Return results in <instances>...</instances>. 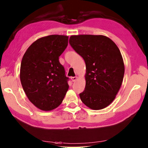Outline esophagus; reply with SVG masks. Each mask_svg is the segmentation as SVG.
Instances as JSON below:
<instances>
[{
  "label": "esophagus",
  "mask_w": 148,
  "mask_h": 148,
  "mask_svg": "<svg viewBox=\"0 0 148 148\" xmlns=\"http://www.w3.org/2000/svg\"><path fill=\"white\" fill-rule=\"evenodd\" d=\"M77 77H76V76H75V77H71V80H72V82H75V81H76V80L77 79Z\"/></svg>",
  "instance_id": "esophagus-1"
}]
</instances>
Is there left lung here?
Instances as JSON below:
<instances>
[{
  "label": "left lung",
  "mask_w": 148,
  "mask_h": 148,
  "mask_svg": "<svg viewBox=\"0 0 148 148\" xmlns=\"http://www.w3.org/2000/svg\"><path fill=\"white\" fill-rule=\"evenodd\" d=\"M69 43L86 65L85 90L79 94L85 106L100 110L111 104L120 90L124 64L116 45L106 36H72Z\"/></svg>",
  "instance_id": "obj_1"
}]
</instances>
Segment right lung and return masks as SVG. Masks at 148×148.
I'll use <instances>...</instances> for the list:
<instances>
[{"label":"right lung","mask_w":148,"mask_h":148,"mask_svg":"<svg viewBox=\"0 0 148 148\" xmlns=\"http://www.w3.org/2000/svg\"><path fill=\"white\" fill-rule=\"evenodd\" d=\"M68 40V36L61 35L41 37L28 47L22 59L20 79L24 91L42 111L57 108L69 89V77L59 61Z\"/></svg>","instance_id":"add662e5"}]
</instances>
